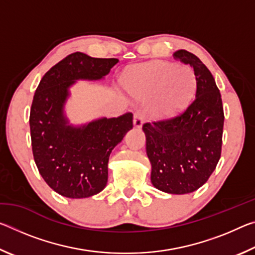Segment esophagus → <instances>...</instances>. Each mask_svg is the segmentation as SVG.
<instances>
[{"label":"esophagus","instance_id":"1","mask_svg":"<svg viewBox=\"0 0 255 255\" xmlns=\"http://www.w3.org/2000/svg\"><path fill=\"white\" fill-rule=\"evenodd\" d=\"M144 123V115L143 112L140 111H136L135 114H133V126L139 128L141 127V125Z\"/></svg>","mask_w":255,"mask_h":255}]
</instances>
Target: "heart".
Returning <instances> with one entry per match:
<instances>
[{
    "mask_svg": "<svg viewBox=\"0 0 255 255\" xmlns=\"http://www.w3.org/2000/svg\"><path fill=\"white\" fill-rule=\"evenodd\" d=\"M124 86L138 99L154 97L150 111L154 117L166 119L188 106L195 92L196 79L187 66L157 60L133 67L125 76Z\"/></svg>",
    "mask_w": 255,
    "mask_h": 255,
    "instance_id": "obj_1",
    "label": "heart"
}]
</instances>
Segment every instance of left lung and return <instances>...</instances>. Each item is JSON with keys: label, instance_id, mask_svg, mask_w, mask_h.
Here are the masks:
<instances>
[{"label": "left lung", "instance_id": "8db88e82", "mask_svg": "<svg viewBox=\"0 0 255 255\" xmlns=\"http://www.w3.org/2000/svg\"><path fill=\"white\" fill-rule=\"evenodd\" d=\"M175 59L189 64L196 76V98L175 117L145 123L146 153L156 189L184 195L204 185L221 158L224 109L214 76L201 60L181 49Z\"/></svg>", "mask_w": 255, "mask_h": 255}]
</instances>
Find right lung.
Wrapping results in <instances>:
<instances>
[{
  "label": "right lung",
  "mask_w": 255,
  "mask_h": 255,
  "mask_svg": "<svg viewBox=\"0 0 255 255\" xmlns=\"http://www.w3.org/2000/svg\"><path fill=\"white\" fill-rule=\"evenodd\" d=\"M117 58L66 56L42 76L30 109L34 162L42 179L59 195L86 198L105 189L111 150L132 128V114L101 118L81 127L67 125L63 107L77 80H100Z\"/></svg>",
  "instance_id": "obj_1"
}]
</instances>
